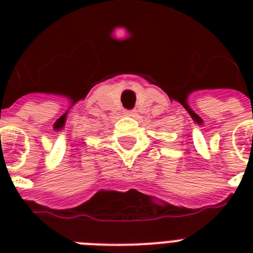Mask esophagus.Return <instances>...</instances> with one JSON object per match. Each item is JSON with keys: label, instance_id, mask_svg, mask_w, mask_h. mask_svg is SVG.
I'll list each match as a JSON object with an SVG mask.
<instances>
[{"label": "esophagus", "instance_id": "esophagus-1", "mask_svg": "<svg viewBox=\"0 0 253 253\" xmlns=\"http://www.w3.org/2000/svg\"><path fill=\"white\" fill-rule=\"evenodd\" d=\"M125 114H126L127 117H134L135 110H126V111H125Z\"/></svg>", "mask_w": 253, "mask_h": 253}]
</instances>
